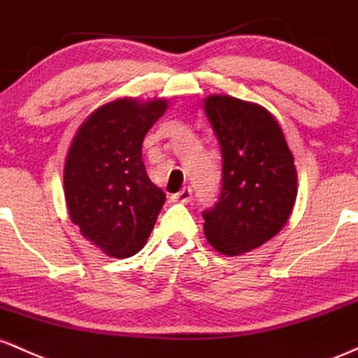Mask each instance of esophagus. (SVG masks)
<instances>
[{
  "label": "esophagus",
  "mask_w": 358,
  "mask_h": 358,
  "mask_svg": "<svg viewBox=\"0 0 358 358\" xmlns=\"http://www.w3.org/2000/svg\"><path fill=\"white\" fill-rule=\"evenodd\" d=\"M191 196H192V191L191 187H182L179 192H176V194L171 196V201H174V203H189L191 201Z\"/></svg>",
  "instance_id": "1"
}]
</instances>
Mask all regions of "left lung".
Listing matches in <instances>:
<instances>
[{
  "label": "left lung",
  "instance_id": "1",
  "mask_svg": "<svg viewBox=\"0 0 358 358\" xmlns=\"http://www.w3.org/2000/svg\"><path fill=\"white\" fill-rule=\"evenodd\" d=\"M222 145L218 203L203 211L204 235L223 255L259 248L282 230L298 196V172L282 128L260 104L227 94L204 99Z\"/></svg>",
  "mask_w": 358,
  "mask_h": 358
}]
</instances>
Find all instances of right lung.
I'll list each match as a JSON object with an SVG mask.
<instances>
[{"instance_id": "obj_1", "label": "right lung", "mask_w": 358, "mask_h": 358, "mask_svg": "<svg viewBox=\"0 0 358 358\" xmlns=\"http://www.w3.org/2000/svg\"><path fill=\"white\" fill-rule=\"evenodd\" d=\"M167 99L122 98L84 120L64 164V196L84 238L115 259L147 243L166 194L142 160L147 131L166 113Z\"/></svg>"}]
</instances>
